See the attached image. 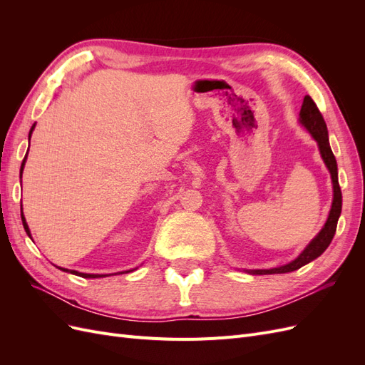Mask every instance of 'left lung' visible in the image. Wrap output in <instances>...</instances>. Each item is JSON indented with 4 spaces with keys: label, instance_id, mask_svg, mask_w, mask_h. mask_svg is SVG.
<instances>
[{
    "label": "left lung",
    "instance_id": "1",
    "mask_svg": "<svg viewBox=\"0 0 365 365\" xmlns=\"http://www.w3.org/2000/svg\"><path fill=\"white\" fill-rule=\"evenodd\" d=\"M300 123L309 132H311V135L317 140L319 153H322L323 161L327 165L330 176H332V182H334L332 208H330V213H329V217L326 220L323 230L319 231L318 236L304 248V251L295 260H292L288 264H283V267H280V268L251 269V271H248L250 274H256V275L284 274V272L300 269L302 267H304L306 263L315 260L318 256H322L335 236L338 217L341 215V207H342V195H341L339 182H338V168H336V160H335L334 152H332V149H330V145H329L326 121H324L322 113H319L317 103L312 101L311 96H304V101H303V105L300 109Z\"/></svg>",
    "mask_w": 365,
    "mask_h": 365
}]
</instances>
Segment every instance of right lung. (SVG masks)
Returning a JSON list of instances; mask_svg holds the SVG:
<instances>
[{
	"instance_id": "add662e5",
	"label": "right lung",
	"mask_w": 365,
	"mask_h": 365,
	"mask_svg": "<svg viewBox=\"0 0 365 365\" xmlns=\"http://www.w3.org/2000/svg\"><path fill=\"white\" fill-rule=\"evenodd\" d=\"M33 128H35V125L31 126L29 137L31 135V130H33ZM26 158H27V155H26V157H24V160H23V165H21V175H23V170H24ZM21 219H23V225H24L26 233L30 236V230H29V225H27V222H26V217H24V215H23V213H21ZM59 269H62V271H67V272H71V274H76V275H79V277H83V279H97V277H103V275H101V274H83V272H77V271H68V269H63V268H59ZM126 272H128V271H126Z\"/></svg>"
}]
</instances>
